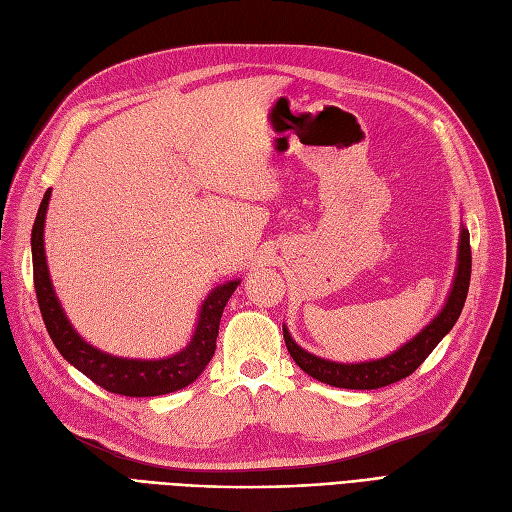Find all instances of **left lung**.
<instances>
[{
  "instance_id": "obj_1",
  "label": "left lung",
  "mask_w": 512,
  "mask_h": 512,
  "mask_svg": "<svg viewBox=\"0 0 512 512\" xmlns=\"http://www.w3.org/2000/svg\"><path fill=\"white\" fill-rule=\"evenodd\" d=\"M470 271H472L470 233L466 228H462L460 262H457V273L453 281V290L447 298V305L424 330L417 334L413 341L402 345L392 356L373 360V362H360V364H339V362L322 360L309 354V351H305L303 347H298L284 326L286 347L290 351V356L294 358V362L301 366L307 375L334 387H345V390H377V387L396 383L415 373L417 366L432 354V349L440 343V339H443L445 334L455 326L468 296Z\"/></svg>"
}]
</instances>
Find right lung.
<instances>
[{
  "label": "right lung",
  "instance_id": "add662e5",
  "mask_svg": "<svg viewBox=\"0 0 512 512\" xmlns=\"http://www.w3.org/2000/svg\"><path fill=\"white\" fill-rule=\"evenodd\" d=\"M48 199L50 190H46L31 228L33 286L42 311V320L52 343L61 351V356L69 364H74L88 379L101 385L103 390L120 396H163L190 385L203 373L211 356H214L220 317L239 281H228V284H222L209 292L199 313L195 337L180 354L165 360H127L103 354V351L80 339V334L67 322L55 290H52L44 256V220Z\"/></svg>",
  "mask_w": 512,
  "mask_h": 512
}]
</instances>
